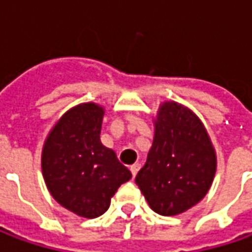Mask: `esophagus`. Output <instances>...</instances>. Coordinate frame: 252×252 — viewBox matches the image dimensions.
<instances>
[{"instance_id": "34e87169", "label": "esophagus", "mask_w": 252, "mask_h": 252, "mask_svg": "<svg viewBox=\"0 0 252 252\" xmlns=\"http://www.w3.org/2000/svg\"><path fill=\"white\" fill-rule=\"evenodd\" d=\"M140 169V164L139 162H136V164H133L130 167V171H131V175H133V178L136 177V174H137V171Z\"/></svg>"}]
</instances>
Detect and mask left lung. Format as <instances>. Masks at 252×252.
<instances>
[{
  "label": "left lung",
  "mask_w": 252,
  "mask_h": 252,
  "mask_svg": "<svg viewBox=\"0 0 252 252\" xmlns=\"http://www.w3.org/2000/svg\"><path fill=\"white\" fill-rule=\"evenodd\" d=\"M153 123V146L136 184L156 213L177 216L206 196L216 150L198 115L178 102H162Z\"/></svg>",
  "instance_id": "8db88e82"
}]
</instances>
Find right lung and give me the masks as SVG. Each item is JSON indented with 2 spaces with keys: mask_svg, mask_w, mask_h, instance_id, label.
<instances>
[{
  "mask_svg": "<svg viewBox=\"0 0 252 252\" xmlns=\"http://www.w3.org/2000/svg\"><path fill=\"white\" fill-rule=\"evenodd\" d=\"M103 106L84 102L64 113L42 149V174L50 195L77 216L103 215L131 172L101 143Z\"/></svg>",
  "mask_w": 252,
  "mask_h": 252,
  "instance_id": "right-lung-1",
  "label": "right lung"
}]
</instances>
